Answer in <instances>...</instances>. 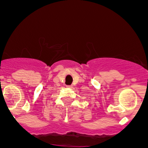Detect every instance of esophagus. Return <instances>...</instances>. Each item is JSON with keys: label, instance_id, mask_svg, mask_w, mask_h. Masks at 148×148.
<instances>
[{"label": "esophagus", "instance_id": "esophagus-1", "mask_svg": "<svg viewBox=\"0 0 148 148\" xmlns=\"http://www.w3.org/2000/svg\"><path fill=\"white\" fill-rule=\"evenodd\" d=\"M66 87H68V88H72L73 86H72V85H67Z\"/></svg>", "mask_w": 148, "mask_h": 148}]
</instances>
